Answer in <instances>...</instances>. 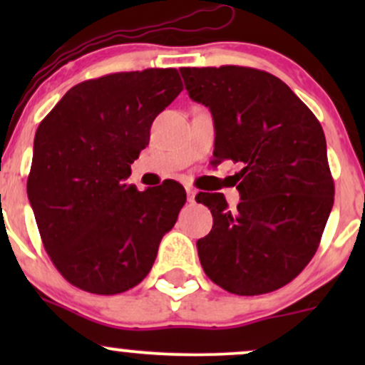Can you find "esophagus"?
I'll use <instances>...</instances> for the list:
<instances>
[{
	"instance_id": "obj_1",
	"label": "esophagus",
	"mask_w": 365,
	"mask_h": 365,
	"mask_svg": "<svg viewBox=\"0 0 365 365\" xmlns=\"http://www.w3.org/2000/svg\"><path fill=\"white\" fill-rule=\"evenodd\" d=\"M185 190H187V199L190 200V202H194L195 194H197L195 188H194V187H190V185H187V187H185Z\"/></svg>"
}]
</instances>
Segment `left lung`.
Instances as JSON below:
<instances>
[{
  "mask_svg": "<svg viewBox=\"0 0 365 365\" xmlns=\"http://www.w3.org/2000/svg\"><path fill=\"white\" fill-rule=\"evenodd\" d=\"M190 99L215 118L212 166L233 161L240 202L199 194L212 230L197 240L204 273L235 295L290 283L319 247L334 200L326 139L314 113L283 81L225 65L180 68Z\"/></svg>",
  "mask_w": 365,
  "mask_h": 365,
  "instance_id": "obj_1",
  "label": "left lung"
}]
</instances>
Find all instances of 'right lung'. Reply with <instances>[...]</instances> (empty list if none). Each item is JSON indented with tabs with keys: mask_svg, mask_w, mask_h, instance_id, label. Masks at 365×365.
<instances>
[{
	"mask_svg": "<svg viewBox=\"0 0 365 365\" xmlns=\"http://www.w3.org/2000/svg\"><path fill=\"white\" fill-rule=\"evenodd\" d=\"M183 83L175 68L81 82L39 123L27 195L46 252L81 290L116 295L139 284L187 200L177 182L139 192L130 165Z\"/></svg>",
	"mask_w": 365,
	"mask_h": 365,
	"instance_id": "right-lung-1",
	"label": "right lung"
}]
</instances>
